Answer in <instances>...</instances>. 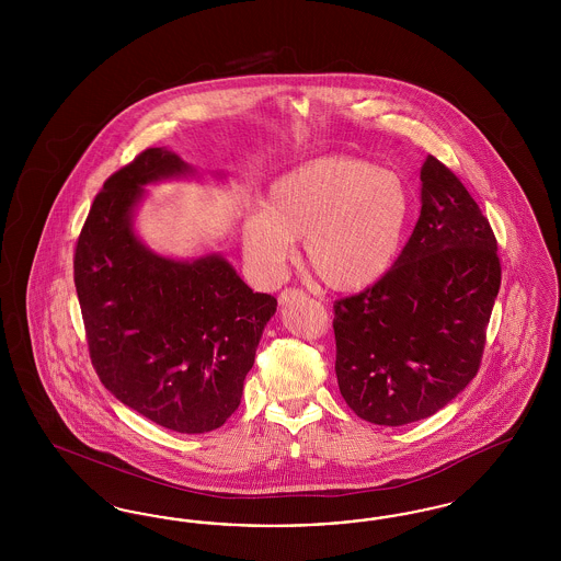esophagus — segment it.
I'll use <instances>...</instances> for the list:
<instances>
[{
    "label": "esophagus",
    "instance_id": "esophagus-1",
    "mask_svg": "<svg viewBox=\"0 0 561 561\" xmlns=\"http://www.w3.org/2000/svg\"><path fill=\"white\" fill-rule=\"evenodd\" d=\"M296 296H305V293H302V290H298V288H286V290H282V294H279V302H282V305H286V302L294 300Z\"/></svg>",
    "mask_w": 561,
    "mask_h": 561
}]
</instances>
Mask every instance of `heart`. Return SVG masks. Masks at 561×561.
Wrapping results in <instances>:
<instances>
[{"instance_id": "1", "label": "heart", "mask_w": 561, "mask_h": 561, "mask_svg": "<svg viewBox=\"0 0 561 561\" xmlns=\"http://www.w3.org/2000/svg\"><path fill=\"white\" fill-rule=\"evenodd\" d=\"M412 193L398 172L351 156L305 161L275 179L265 210L243 222V252L261 275L277 277L302 240L305 263L339 293L380 282L400 256Z\"/></svg>"}]
</instances>
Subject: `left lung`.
Instances as JSON below:
<instances>
[{
  "label": "left lung",
  "mask_w": 561,
  "mask_h": 561,
  "mask_svg": "<svg viewBox=\"0 0 561 561\" xmlns=\"http://www.w3.org/2000/svg\"><path fill=\"white\" fill-rule=\"evenodd\" d=\"M421 181V216L393 268L334 300L341 396L385 427L427 419L476 378L501 288L499 243L478 202L433 156Z\"/></svg>",
  "instance_id": "1"
}]
</instances>
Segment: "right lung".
<instances>
[{"instance_id": "obj_1", "label": "right lung", "mask_w": 561, "mask_h": 561, "mask_svg": "<svg viewBox=\"0 0 561 561\" xmlns=\"http://www.w3.org/2000/svg\"><path fill=\"white\" fill-rule=\"evenodd\" d=\"M183 172L160 147L113 172L81 227L73 279L101 382L160 427L206 433L238 410L277 300L252 293L222 256L181 263L136 240L142 185Z\"/></svg>"}]
</instances>
